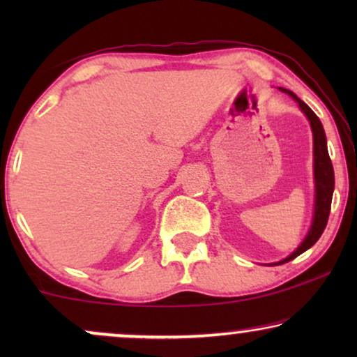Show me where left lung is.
Returning a JSON list of instances; mask_svg holds the SVG:
<instances>
[{
	"label": "left lung",
	"instance_id": "8db88e82",
	"mask_svg": "<svg viewBox=\"0 0 357 357\" xmlns=\"http://www.w3.org/2000/svg\"><path fill=\"white\" fill-rule=\"evenodd\" d=\"M280 91L289 94L297 104H299L301 110L304 112L307 119L310 121L312 133H314V178H315V208H314V221H312L310 231L307 234V237L302 241L299 247L291 253L289 257L284 260L273 263V265H282V263L294 260L296 257H299L301 253L314 245L319 241L321 234H324L326 222H328L330 216V208H331V198H333V190H335V174H333V165H331L328 148H326V136L321 126V121L319 120L309 105L305 102H302L294 92L281 87Z\"/></svg>",
	"mask_w": 357,
	"mask_h": 357
}]
</instances>
